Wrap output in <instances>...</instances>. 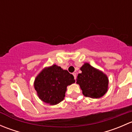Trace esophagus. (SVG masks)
<instances>
[{
	"instance_id": "34e87169",
	"label": "esophagus",
	"mask_w": 132,
	"mask_h": 132,
	"mask_svg": "<svg viewBox=\"0 0 132 132\" xmlns=\"http://www.w3.org/2000/svg\"><path fill=\"white\" fill-rule=\"evenodd\" d=\"M73 75L75 79H76L77 78V74H76V73H73Z\"/></svg>"
}]
</instances>
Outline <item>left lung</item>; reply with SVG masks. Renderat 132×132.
Masks as SVG:
<instances>
[{
  "label": "left lung",
  "instance_id": "left-lung-1",
  "mask_svg": "<svg viewBox=\"0 0 132 132\" xmlns=\"http://www.w3.org/2000/svg\"><path fill=\"white\" fill-rule=\"evenodd\" d=\"M80 70L82 73L77 76V84H79L84 95L92 98L103 96L108 90L107 76L89 63H85Z\"/></svg>",
  "mask_w": 132,
  "mask_h": 132
}]
</instances>
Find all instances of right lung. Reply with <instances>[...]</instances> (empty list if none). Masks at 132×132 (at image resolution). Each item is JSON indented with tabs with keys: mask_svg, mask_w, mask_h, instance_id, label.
I'll use <instances>...</instances> for the list:
<instances>
[{
	"mask_svg": "<svg viewBox=\"0 0 132 132\" xmlns=\"http://www.w3.org/2000/svg\"><path fill=\"white\" fill-rule=\"evenodd\" d=\"M75 82L73 75L54 64L44 68L38 74L34 86L39 99L54 105L63 100L67 86Z\"/></svg>",
	"mask_w": 132,
	"mask_h": 132,
	"instance_id": "obj_1",
	"label": "right lung"
}]
</instances>
